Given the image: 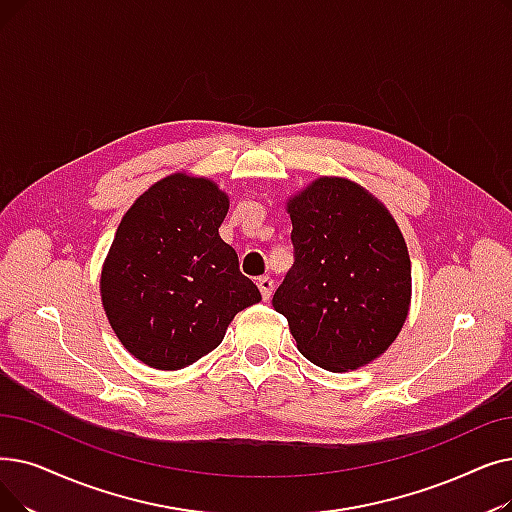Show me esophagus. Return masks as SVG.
I'll return each instance as SVG.
<instances>
[{
	"label": "esophagus",
	"instance_id": "obj_1",
	"mask_svg": "<svg viewBox=\"0 0 512 512\" xmlns=\"http://www.w3.org/2000/svg\"><path fill=\"white\" fill-rule=\"evenodd\" d=\"M257 286H259L263 301H270V297L274 293V280L270 276H261V278H257Z\"/></svg>",
	"mask_w": 512,
	"mask_h": 512
}]
</instances>
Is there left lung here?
<instances>
[{"instance_id":"1","label":"left lung","mask_w":512,"mask_h":512,"mask_svg":"<svg viewBox=\"0 0 512 512\" xmlns=\"http://www.w3.org/2000/svg\"><path fill=\"white\" fill-rule=\"evenodd\" d=\"M295 263L272 305L297 349L330 372L383 355L412 297L406 240L387 207L345 177H318L288 198Z\"/></svg>"}]
</instances>
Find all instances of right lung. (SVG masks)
I'll list each match as a JSON object with an SVG mask.
<instances>
[{"instance_id": "right-lung-1", "label": "right lung", "mask_w": 512, "mask_h": 512, "mask_svg": "<svg viewBox=\"0 0 512 512\" xmlns=\"http://www.w3.org/2000/svg\"><path fill=\"white\" fill-rule=\"evenodd\" d=\"M228 194L173 173L129 207L102 265L100 295L123 347L150 368L180 370L224 341L238 311L261 301L221 240Z\"/></svg>"}]
</instances>
